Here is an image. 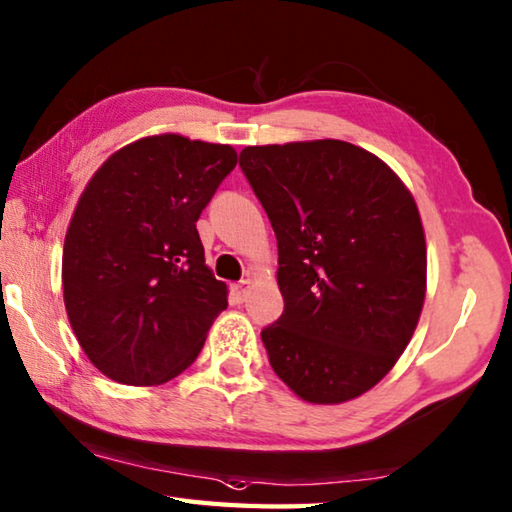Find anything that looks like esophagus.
<instances>
[{"mask_svg": "<svg viewBox=\"0 0 512 512\" xmlns=\"http://www.w3.org/2000/svg\"><path fill=\"white\" fill-rule=\"evenodd\" d=\"M248 291H250V277H246V280H241L239 284L232 287V296H235L237 302H244L248 298Z\"/></svg>", "mask_w": 512, "mask_h": 512, "instance_id": "obj_1", "label": "esophagus"}]
</instances>
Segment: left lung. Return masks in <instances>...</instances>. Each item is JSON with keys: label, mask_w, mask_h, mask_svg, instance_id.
I'll list each match as a JSON object with an SVG mask.
<instances>
[{"label": "left lung", "mask_w": 512, "mask_h": 512, "mask_svg": "<svg viewBox=\"0 0 512 512\" xmlns=\"http://www.w3.org/2000/svg\"><path fill=\"white\" fill-rule=\"evenodd\" d=\"M239 167L277 237L284 311L262 329L271 368L305 402L354 400L420 320L418 205L388 164L341 140L246 146Z\"/></svg>", "instance_id": "left-lung-1"}]
</instances>
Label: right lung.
Here are the masks:
<instances>
[{
    "label": "right lung",
    "instance_id": "1",
    "mask_svg": "<svg viewBox=\"0 0 512 512\" xmlns=\"http://www.w3.org/2000/svg\"><path fill=\"white\" fill-rule=\"evenodd\" d=\"M237 167L228 144L142 137L101 164L63 248V298L76 339L103 375L164 384L203 350L228 287L205 266L196 221Z\"/></svg>",
    "mask_w": 512,
    "mask_h": 512
}]
</instances>
